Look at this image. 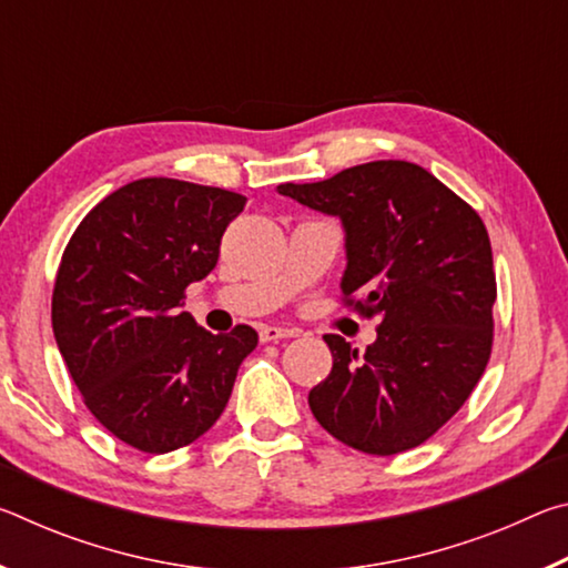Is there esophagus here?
Wrapping results in <instances>:
<instances>
[{
	"label": "esophagus",
	"mask_w": 568,
	"mask_h": 568,
	"mask_svg": "<svg viewBox=\"0 0 568 568\" xmlns=\"http://www.w3.org/2000/svg\"><path fill=\"white\" fill-rule=\"evenodd\" d=\"M295 331L291 328H277V325H265L261 328V341L263 343H275V341H283V338H295Z\"/></svg>",
	"instance_id": "34e87169"
}]
</instances>
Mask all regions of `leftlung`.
<instances>
[{
	"mask_svg": "<svg viewBox=\"0 0 568 568\" xmlns=\"http://www.w3.org/2000/svg\"><path fill=\"white\" fill-rule=\"evenodd\" d=\"M277 192L343 220V305L378 321L365 353L325 335L333 371L307 396L315 420L371 456L420 446L456 416L491 358L496 273L484 220L406 160Z\"/></svg>",
	"mask_w": 568,
	"mask_h": 568,
	"instance_id": "1",
	"label": "left lung"
}]
</instances>
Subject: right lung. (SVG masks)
Here are the masks:
<instances>
[{"label": "right lung", "instance_id": "add662e5", "mask_svg": "<svg viewBox=\"0 0 568 568\" xmlns=\"http://www.w3.org/2000/svg\"><path fill=\"white\" fill-rule=\"evenodd\" d=\"M245 203L223 187L142 178L94 205L67 243L54 341L84 406L122 444L170 454L225 410L257 333L235 325L213 335L180 305L217 265Z\"/></svg>", "mask_w": 568, "mask_h": 568}]
</instances>
